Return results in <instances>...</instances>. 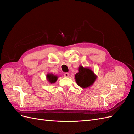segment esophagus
Listing matches in <instances>:
<instances>
[{"label": "esophagus", "instance_id": "1", "mask_svg": "<svg viewBox=\"0 0 134 134\" xmlns=\"http://www.w3.org/2000/svg\"><path fill=\"white\" fill-rule=\"evenodd\" d=\"M64 76L65 77H68L69 76V74L68 72H65V73H64Z\"/></svg>", "mask_w": 134, "mask_h": 134}]
</instances>
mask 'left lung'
<instances>
[{
    "instance_id": "1",
    "label": "left lung",
    "mask_w": 134,
    "mask_h": 134,
    "mask_svg": "<svg viewBox=\"0 0 134 134\" xmlns=\"http://www.w3.org/2000/svg\"><path fill=\"white\" fill-rule=\"evenodd\" d=\"M79 72L75 75L76 83L82 88H86L91 86L96 79V75L90 69L80 66Z\"/></svg>"
}]
</instances>
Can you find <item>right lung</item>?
<instances>
[{"instance_id":"obj_1","label":"right lung","mask_w":134,"mask_h":134,"mask_svg":"<svg viewBox=\"0 0 134 134\" xmlns=\"http://www.w3.org/2000/svg\"><path fill=\"white\" fill-rule=\"evenodd\" d=\"M46 78L48 82L51 84H52L56 82V80H58V77L56 75H54L52 73H48L46 75Z\"/></svg>"}]
</instances>
